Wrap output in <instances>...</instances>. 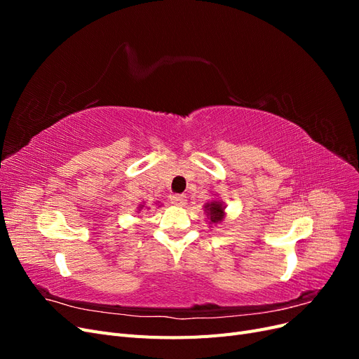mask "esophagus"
<instances>
[{"label": "esophagus", "instance_id": "esophagus-1", "mask_svg": "<svg viewBox=\"0 0 359 359\" xmlns=\"http://www.w3.org/2000/svg\"><path fill=\"white\" fill-rule=\"evenodd\" d=\"M172 203L173 205H178V206H184L187 203V196L186 194H173V196L170 198Z\"/></svg>", "mask_w": 359, "mask_h": 359}]
</instances>
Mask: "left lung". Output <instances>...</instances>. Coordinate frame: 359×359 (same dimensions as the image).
<instances>
[{
    "label": "left lung",
    "mask_w": 359,
    "mask_h": 359,
    "mask_svg": "<svg viewBox=\"0 0 359 359\" xmlns=\"http://www.w3.org/2000/svg\"><path fill=\"white\" fill-rule=\"evenodd\" d=\"M206 210H208L210 212V220L212 222V223H220L222 220H223V206H222V203H219V202H211V203H208L205 206Z\"/></svg>",
    "instance_id": "left-lung-1"
}]
</instances>
